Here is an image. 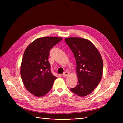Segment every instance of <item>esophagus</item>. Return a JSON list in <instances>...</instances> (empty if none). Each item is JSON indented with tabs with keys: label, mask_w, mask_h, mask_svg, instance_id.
<instances>
[{
	"label": "esophagus",
	"mask_w": 123,
	"mask_h": 123,
	"mask_svg": "<svg viewBox=\"0 0 123 123\" xmlns=\"http://www.w3.org/2000/svg\"><path fill=\"white\" fill-rule=\"evenodd\" d=\"M69 74H70V73L68 71H66L62 74V76H64V77L65 76H67L68 75H69Z\"/></svg>",
	"instance_id": "1"
}]
</instances>
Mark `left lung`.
Wrapping results in <instances>:
<instances>
[{
    "label": "left lung",
    "instance_id": "1",
    "mask_svg": "<svg viewBox=\"0 0 123 123\" xmlns=\"http://www.w3.org/2000/svg\"><path fill=\"white\" fill-rule=\"evenodd\" d=\"M65 42L71 49L76 63L78 83L70 90L78 96L90 94L102 79L103 62L96 48L89 40L80 37H69Z\"/></svg>",
    "mask_w": 123,
    "mask_h": 123
}]
</instances>
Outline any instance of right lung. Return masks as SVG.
Here are the masks:
<instances>
[{"instance_id":"right-lung-1","label":"right lung","mask_w":123,"mask_h":123,"mask_svg":"<svg viewBox=\"0 0 123 123\" xmlns=\"http://www.w3.org/2000/svg\"><path fill=\"white\" fill-rule=\"evenodd\" d=\"M62 39L39 38L26 48L21 65V77L25 88L35 96L41 97L48 93L57 78L51 71L48 58L50 50Z\"/></svg>"}]
</instances>
